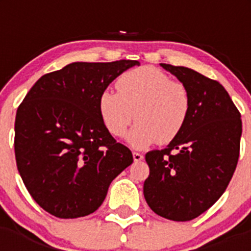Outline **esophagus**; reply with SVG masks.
<instances>
[{
    "mask_svg": "<svg viewBox=\"0 0 251 251\" xmlns=\"http://www.w3.org/2000/svg\"><path fill=\"white\" fill-rule=\"evenodd\" d=\"M133 159H134V162H139L143 159V154L139 152H133Z\"/></svg>",
    "mask_w": 251,
    "mask_h": 251,
    "instance_id": "1",
    "label": "esophagus"
}]
</instances>
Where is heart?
Listing matches in <instances>:
<instances>
[{
  "instance_id": "1",
  "label": "heart",
  "mask_w": 251,
  "mask_h": 251,
  "mask_svg": "<svg viewBox=\"0 0 251 251\" xmlns=\"http://www.w3.org/2000/svg\"><path fill=\"white\" fill-rule=\"evenodd\" d=\"M117 90L104 89L98 110L104 126L114 137L127 134L133 148H146L154 142L168 145L182 132L191 113L192 99L185 84L174 81L153 66H141L117 79Z\"/></svg>"
}]
</instances>
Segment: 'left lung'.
<instances>
[{
	"label": "left lung",
	"mask_w": 251,
	"mask_h": 251,
	"mask_svg": "<svg viewBox=\"0 0 251 251\" xmlns=\"http://www.w3.org/2000/svg\"><path fill=\"white\" fill-rule=\"evenodd\" d=\"M187 86L191 113L182 132L165 150L146 154L143 185L148 206L159 216L190 221L225 192L240 152V113L219 81L185 66L161 64Z\"/></svg>",
	"instance_id": "left-lung-1"
}]
</instances>
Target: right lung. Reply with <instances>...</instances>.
Listing matches in <instances>:
<instances>
[{"label":"right lung","mask_w":251,"mask_h":251,"mask_svg":"<svg viewBox=\"0 0 251 251\" xmlns=\"http://www.w3.org/2000/svg\"><path fill=\"white\" fill-rule=\"evenodd\" d=\"M136 60L72 63L43 75L20 104L15 121L17 170L49 214L76 219L98 210L110 182L132 165L129 148L106 129L100 93Z\"/></svg>","instance_id":"add662e5"}]
</instances>
